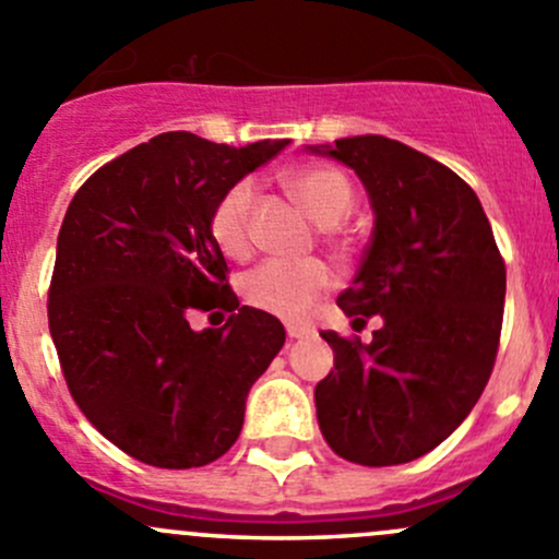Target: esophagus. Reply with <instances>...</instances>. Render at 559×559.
I'll return each mask as SVG.
<instances>
[{
  "mask_svg": "<svg viewBox=\"0 0 559 559\" xmlns=\"http://www.w3.org/2000/svg\"><path fill=\"white\" fill-rule=\"evenodd\" d=\"M286 335H289L292 341H300V337L313 335V326L311 324H286Z\"/></svg>",
  "mask_w": 559,
  "mask_h": 559,
  "instance_id": "obj_1",
  "label": "esophagus"
}]
</instances>
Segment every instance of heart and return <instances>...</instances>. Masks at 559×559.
I'll list each match as a JSON object with an SVG mask.
<instances>
[{
	"label": "heart",
	"mask_w": 559,
	"mask_h": 559,
	"mask_svg": "<svg viewBox=\"0 0 559 559\" xmlns=\"http://www.w3.org/2000/svg\"><path fill=\"white\" fill-rule=\"evenodd\" d=\"M286 189L297 197L302 207L324 227H332L354 205V186L341 170L332 167H297L286 173ZM251 180H238L229 186L211 211V238L222 253L233 259H246L251 253ZM346 251V243H337ZM332 286V270L321 259H267L246 275L240 292L251 308L273 313L278 319H302L313 302Z\"/></svg>",
	"instance_id": "1"
}]
</instances>
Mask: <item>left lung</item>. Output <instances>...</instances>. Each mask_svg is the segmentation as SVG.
<instances>
[{
	"mask_svg": "<svg viewBox=\"0 0 559 559\" xmlns=\"http://www.w3.org/2000/svg\"><path fill=\"white\" fill-rule=\"evenodd\" d=\"M359 175L376 229L337 297L373 341L324 330L335 370L316 384L324 441L357 465L432 452L481 397L503 326L506 262L476 191L441 162L381 134L308 145Z\"/></svg>",
	"mask_w": 559,
	"mask_h": 559,
	"instance_id": "obj_1",
	"label": "left lung"
}]
</instances>
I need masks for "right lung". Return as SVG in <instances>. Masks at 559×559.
Here are the masks:
<instances>
[{
  "mask_svg": "<svg viewBox=\"0 0 559 559\" xmlns=\"http://www.w3.org/2000/svg\"><path fill=\"white\" fill-rule=\"evenodd\" d=\"M286 140L246 148L156 134L99 167L59 229L48 326L86 419L134 460L202 467L233 449L246 397L286 341L275 316L240 306L211 238L218 197ZM227 310L194 333V310Z\"/></svg>",
  "mask_w": 559,
  "mask_h": 559,
  "instance_id": "add662e5",
  "label": "right lung"
}]
</instances>
